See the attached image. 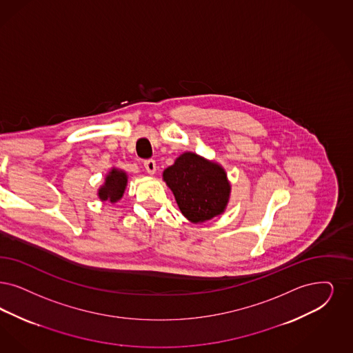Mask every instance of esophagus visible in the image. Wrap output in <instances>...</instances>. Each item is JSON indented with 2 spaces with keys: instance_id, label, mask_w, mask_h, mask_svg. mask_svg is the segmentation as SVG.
<instances>
[{
  "instance_id": "obj_1",
  "label": "esophagus",
  "mask_w": 353,
  "mask_h": 353,
  "mask_svg": "<svg viewBox=\"0 0 353 353\" xmlns=\"http://www.w3.org/2000/svg\"><path fill=\"white\" fill-rule=\"evenodd\" d=\"M144 168L148 174H154L156 170H157V165H156V161H154V159H145Z\"/></svg>"
}]
</instances>
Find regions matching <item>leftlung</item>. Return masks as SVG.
Segmentation results:
<instances>
[{
	"label": "left lung",
	"instance_id": "obj_1",
	"mask_svg": "<svg viewBox=\"0 0 353 353\" xmlns=\"http://www.w3.org/2000/svg\"><path fill=\"white\" fill-rule=\"evenodd\" d=\"M178 207L190 221L203 222L221 214L228 204L230 185L217 163L195 153H184L163 171Z\"/></svg>",
	"mask_w": 353,
	"mask_h": 353
}]
</instances>
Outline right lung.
Masks as SVG:
<instances>
[{"label": "right lung", "instance_id": "1", "mask_svg": "<svg viewBox=\"0 0 353 353\" xmlns=\"http://www.w3.org/2000/svg\"><path fill=\"white\" fill-rule=\"evenodd\" d=\"M127 185V175L124 171L111 170V172L105 176V185H102V188L99 190V197L101 200H110L111 203L118 201L119 199H121V196L124 194Z\"/></svg>", "mask_w": 353, "mask_h": 353}]
</instances>
